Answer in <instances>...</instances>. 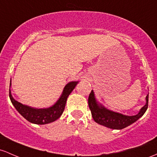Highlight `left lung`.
Here are the masks:
<instances>
[{
	"label": "left lung",
	"instance_id": "left-lung-1",
	"mask_svg": "<svg viewBox=\"0 0 157 157\" xmlns=\"http://www.w3.org/2000/svg\"><path fill=\"white\" fill-rule=\"evenodd\" d=\"M145 100V105L135 115H123L108 109L97 101L93 90L89 94L88 103L93 119L96 123L113 130H121L133 124L144 114L148 106V94L146 96Z\"/></svg>",
	"mask_w": 157,
	"mask_h": 157
}]
</instances>
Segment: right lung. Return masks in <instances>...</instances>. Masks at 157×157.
Here are the masks:
<instances>
[{"label": "right lung", "instance_id": "1", "mask_svg": "<svg viewBox=\"0 0 157 157\" xmlns=\"http://www.w3.org/2000/svg\"><path fill=\"white\" fill-rule=\"evenodd\" d=\"M78 82L79 81H71L67 83L57 101L48 108L38 109V108L31 107L27 105L22 104L21 103L18 102L13 98L10 89V98L12 104L15 106L17 111L26 120L36 124H46L55 121L61 116L64 111L68 97ZM10 86H11V81H10Z\"/></svg>", "mask_w": 157, "mask_h": 157}]
</instances>
